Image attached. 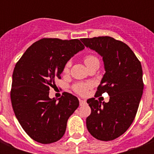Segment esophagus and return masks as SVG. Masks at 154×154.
Returning a JSON list of instances; mask_svg holds the SVG:
<instances>
[{
	"instance_id": "obj_1",
	"label": "esophagus",
	"mask_w": 154,
	"mask_h": 154,
	"mask_svg": "<svg viewBox=\"0 0 154 154\" xmlns=\"http://www.w3.org/2000/svg\"><path fill=\"white\" fill-rule=\"evenodd\" d=\"M86 104V101H85V100H82V99H80V105L82 106V105H84Z\"/></svg>"
}]
</instances>
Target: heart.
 Here are the masks:
<instances>
[{
    "label": "heart",
    "mask_w": 154,
    "mask_h": 154,
    "mask_svg": "<svg viewBox=\"0 0 154 154\" xmlns=\"http://www.w3.org/2000/svg\"><path fill=\"white\" fill-rule=\"evenodd\" d=\"M98 59L94 55H87L85 57V65H88L89 63L93 62L94 60H97ZM71 66V61H68L66 64H65V67H64V72H67L69 70V68ZM89 87H91V84L89 83H77L76 85H74L73 86V89L74 91L77 94H81V95H84V94H86L87 90L89 89Z\"/></svg>",
    "instance_id": "b5f03b06"
}]
</instances>
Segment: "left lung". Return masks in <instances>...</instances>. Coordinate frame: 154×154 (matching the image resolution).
Returning <instances> with one entry per match:
<instances>
[{
	"label": "left lung",
	"instance_id": "1",
	"mask_svg": "<svg viewBox=\"0 0 154 154\" xmlns=\"http://www.w3.org/2000/svg\"><path fill=\"white\" fill-rule=\"evenodd\" d=\"M85 47L102 57L105 73L96 95L108 93L109 101L87 100L91 114L86 126L100 141H112L124 134L134 122L143 93L142 68L126 44L110 37L81 39Z\"/></svg>",
	"mask_w": 154,
	"mask_h": 154
}]
</instances>
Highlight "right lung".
Returning a JSON list of instances; mask_svg holds the SVG:
<instances>
[{"label":"right lung","mask_w":154,"mask_h":154,"mask_svg":"<svg viewBox=\"0 0 154 154\" xmlns=\"http://www.w3.org/2000/svg\"><path fill=\"white\" fill-rule=\"evenodd\" d=\"M84 49L78 39L43 38L29 47L16 64L12 106L23 129L34 141L50 144L65 134L68 119L79 101L69 93L58 100L49 98V88L60 79L68 60Z\"/></svg>","instance_id":"add662e5"}]
</instances>
